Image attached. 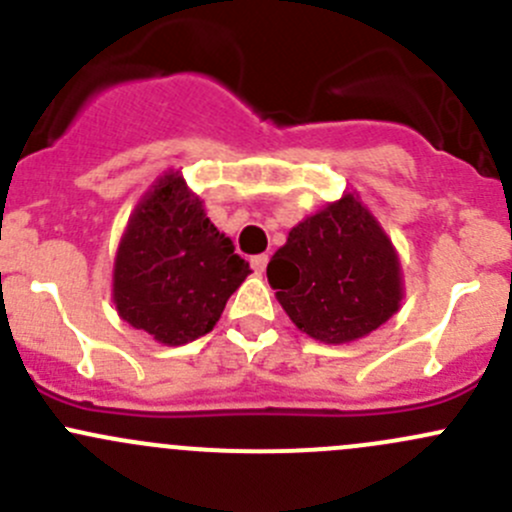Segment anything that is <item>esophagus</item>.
Returning a JSON list of instances; mask_svg holds the SVG:
<instances>
[{"instance_id":"obj_1","label":"esophagus","mask_w":512,"mask_h":512,"mask_svg":"<svg viewBox=\"0 0 512 512\" xmlns=\"http://www.w3.org/2000/svg\"><path fill=\"white\" fill-rule=\"evenodd\" d=\"M267 262H270V257H267V255H255L250 260V265H252V270L257 272V275H262V272L267 270Z\"/></svg>"}]
</instances>
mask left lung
Returning <instances> with one entry per match:
<instances>
[{"label":"left lung","instance_id":"8db88e82","mask_svg":"<svg viewBox=\"0 0 512 512\" xmlns=\"http://www.w3.org/2000/svg\"><path fill=\"white\" fill-rule=\"evenodd\" d=\"M267 280L289 319L324 344L366 337L404 297L394 245L352 193L289 230Z\"/></svg>","mask_w":512,"mask_h":512}]
</instances>
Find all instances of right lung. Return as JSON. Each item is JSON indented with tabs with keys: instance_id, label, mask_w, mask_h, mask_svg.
Wrapping results in <instances>:
<instances>
[{
	"instance_id": "add662e5",
	"label": "right lung",
	"mask_w": 512,
	"mask_h": 512,
	"mask_svg": "<svg viewBox=\"0 0 512 512\" xmlns=\"http://www.w3.org/2000/svg\"><path fill=\"white\" fill-rule=\"evenodd\" d=\"M250 275L183 175L165 173L133 210L113 262V304L168 347L203 337Z\"/></svg>"
}]
</instances>
